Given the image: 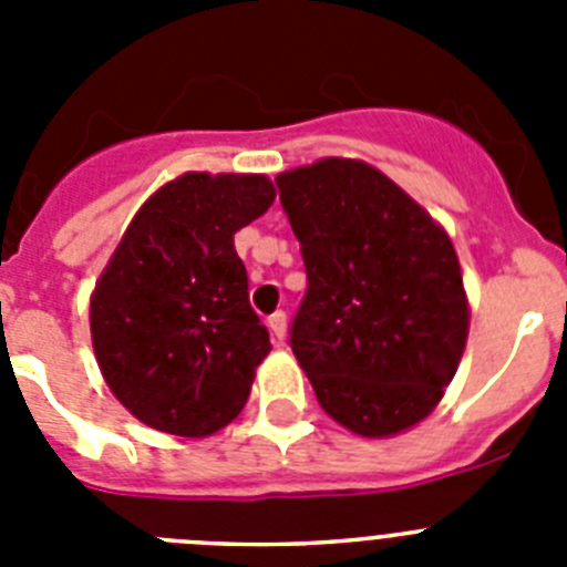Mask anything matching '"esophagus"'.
<instances>
[{
  "label": "esophagus",
  "mask_w": 567,
  "mask_h": 567,
  "mask_svg": "<svg viewBox=\"0 0 567 567\" xmlns=\"http://www.w3.org/2000/svg\"><path fill=\"white\" fill-rule=\"evenodd\" d=\"M269 329H272L275 340H284V334H287V312H275L269 315Z\"/></svg>",
  "instance_id": "obj_1"
}]
</instances>
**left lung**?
Wrapping results in <instances>:
<instances>
[{
	"mask_svg": "<svg viewBox=\"0 0 567 567\" xmlns=\"http://www.w3.org/2000/svg\"><path fill=\"white\" fill-rule=\"evenodd\" d=\"M275 184L307 267L289 346L315 398L360 437L412 429L440 403L468 338L452 238L365 162L323 158Z\"/></svg>",
	"mask_w": 567,
	"mask_h": 567,
	"instance_id": "8db88e82",
	"label": "left lung"
}]
</instances>
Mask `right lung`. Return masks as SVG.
Wrapping results in <instances>:
<instances>
[{"instance_id": "right-lung-1", "label": "right lung", "mask_w": 567, "mask_h": 567, "mask_svg": "<svg viewBox=\"0 0 567 567\" xmlns=\"http://www.w3.org/2000/svg\"><path fill=\"white\" fill-rule=\"evenodd\" d=\"M267 175L184 173L135 213L90 298V334L110 392L178 437L233 423L269 354L233 235L267 213Z\"/></svg>"}]
</instances>
